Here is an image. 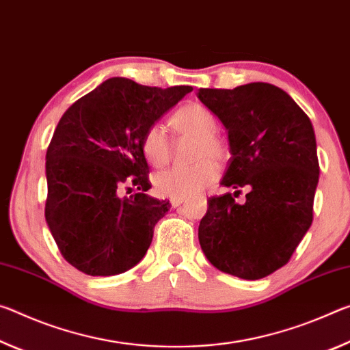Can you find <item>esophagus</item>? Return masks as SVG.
<instances>
[{
    "label": "esophagus",
    "mask_w": 350,
    "mask_h": 350,
    "mask_svg": "<svg viewBox=\"0 0 350 350\" xmlns=\"http://www.w3.org/2000/svg\"><path fill=\"white\" fill-rule=\"evenodd\" d=\"M186 198L185 197H176V198H170V204L174 206V208H178L181 203H185Z\"/></svg>",
    "instance_id": "34e87169"
}]
</instances>
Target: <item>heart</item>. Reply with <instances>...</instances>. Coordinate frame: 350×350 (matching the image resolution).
<instances>
[{"mask_svg":"<svg viewBox=\"0 0 350 350\" xmlns=\"http://www.w3.org/2000/svg\"><path fill=\"white\" fill-rule=\"evenodd\" d=\"M170 125L181 136H192L197 139L193 158L197 159L191 167H172L161 170L153 176L154 189L164 197H189L198 193L213 185L219 176L217 164L225 158L226 147L215 135L217 121L208 108L200 104L181 107L170 118ZM141 150L147 163L153 167H163L172 157V142L164 125L153 124L147 129L141 141Z\"/></svg>","mask_w":350,"mask_h":350,"instance_id":"1","label":"heart"}]
</instances>
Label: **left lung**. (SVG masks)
Listing matches in <instances>:
<instances>
[{"instance_id":"1","label":"left lung","mask_w":350,"mask_h":350,"mask_svg":"<svg viewBox=\"0 0 350 350\" xmlns=\"http://www.w3.org/2000/svg\"><path fill=\"white\" fill-rule=\"evenodd\" d=\"M198 99L228 133L229 165L221 186L250 187L208 200L200 221L203 253L223 273L256 280L290 260L313 220L319 180L317 139L307 114L274 85L200 88Z\"/></svg>"}]
</instances>
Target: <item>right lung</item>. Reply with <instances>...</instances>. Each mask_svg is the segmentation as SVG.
I'll use <instances>...</instances> for the list:
<instances>
[{
	"label": "right lung",
	"mask_w": 350,
	"mask_h": 350,
	"mask_svg": "<svg viewBox=\"0 0 350 350\" xmlns=\"http://www.w3.org/2000/svg\"><path fill=\"white\" fill-rule=\"evenodd\" d=\"M191 91L113 77L62 116L46 152L44 217L62 256L79 271L114 276L146 256L170 204L146 193L150 183L141 141ZM122 185L138 192L122 198Z\"/></svg>",
	"instance_id": "obj_1"
}]
</instances>
